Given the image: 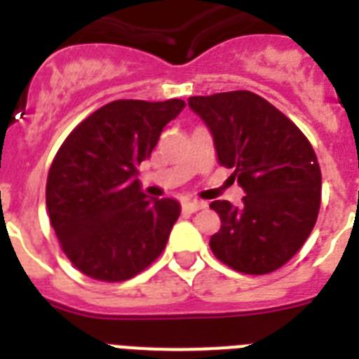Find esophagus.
I'll return each instance as SVG.
<instances>
[{
  "label": "esophagus",
  "mask_w": 359,
  "mask_h": 359,
  "mask_svg": "<svg viewBox=\"0 0 359 359\" xmlns=\"http://www.w3.org/2000/svg\"><path fill=\"white\" fill-rule=\"evenodd\" d=\"M203 207H205V203L201 201H184L182 203V212L184 214L197 212V210H201Z\"/></svg>",
  "instance_id": "esophagus-1"
}]
</instances>
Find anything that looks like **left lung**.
<instances>
[{"label":"left lung","mask_w":359,"mask_h":359,"mask_svg":"<svg viewBox=\"0 0 359 359\" xmlns=\"http://www.w3.org/2000/svg\"><path fill=\"white\" fill-rule=\"evenodd\" d=\"M207 124L218 162L235 169L242 205L212 201L222 227L210 250L236 272L261 276L290 261L320 208V168L311 143L290 119L250 91L188 98Z\"/></svg>","instance_id":"8db88e82"}]
</instances>
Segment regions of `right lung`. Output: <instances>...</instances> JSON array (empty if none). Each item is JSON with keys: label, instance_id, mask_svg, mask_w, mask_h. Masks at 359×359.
Segmentation results:
<instances>
[{"label": "right lung", "instance_id": "1", "mask_svg": "<svg viewBox=\"0 0 359 359\" xmlns=\"http://www.w3.org/2000/svg\"><path fill=\"white\" fill-rule=\"evenodd\" d=\"M182 108L180 98L115 100L81 121L57 151L46 207L65 255L81 273L124 281L163 251L180 203L147 197L137 165Z\"/></svg>", "mask_w": 359, "mask_h": 359}]
</instances>
